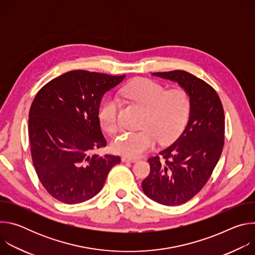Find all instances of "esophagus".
<instances>
[{
  "instance_id": "esophagus-1",
  "label": "esophagus",
  "mask_w": 255,
  "mask_h": 255,
  "mask_svg": "<svg viewBox=\"0 0 255 255\" xmlns=\"http://www.w3.org/2000/svg\"><path fill=\"white\" fill-rule=\"evenodd\" d=\"M121 159L123 162H136L138 160L137 158H130V157H126V156H123Z\"/></svg>"
}]
</instances>
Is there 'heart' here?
I'll use <instances>...</instances> for the list:
<instances>
[{
  "mask_svg": "<svg viewBox=\"0 0 255 255\" xmlns=\"http://www.w3.org/2000/svg\"><path fill=\"white\" fill-rule=\"evenodd\" d=\"M122 95L144 111L140 131L124 132L112 142L114 152L131 158L151 150L156 140L161 144L173 141L184 129L191 110L188 93L180 88L166 91L151 80L140 79L127 85ZM119 103L108 99L100 108L99 121L102 128L110 134L117 132Z\"/></svg>",
  "mask_w": 255,
  "mask_h": 255,
  "instance_id": "heart-1",
  "label": "heart"
}]
</instances>
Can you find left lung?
<instances>
[{
	"instance_id": "1",
	"label": "left lung",
	"mask_w": 255,
	"mask_h": 255,
	"mask_svg": "<svg viewBox=\"0 0 255 255\" xmlns=\"http://www.w3.org/2000/svg\"><path fill=\"white\" fill-rule=\"evenodd\" d=\"M176 83L191 100L186 128L159 156L150 157L149 175L142 181L144 194L165 206L181 205L206 185L219 161L224 145L225 116L216 91L184 70L153 72Z\"/></svg>"
}]
</instances>
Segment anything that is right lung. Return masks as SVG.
Returning a JSON list of instances; mask_svg holds the SVG:
<instances>
[{"mask_svg": "<svg viewBox=\"0 0 255 255\" xmlns=\"http://www.w3.org/2000/svg\"><path fill=\"white\" fill-rule=\"evenodd\" d=\"M126 76L71 70L47 83L29 111L33 164L45 190L65 204H79L103 188L119 156L91 155L105 147L99 108L103 96Z\"/></svg>", "mask_w": 255, "mask_h": 255, "instance_id": "1", "label": "right lung"}]
</instances>
